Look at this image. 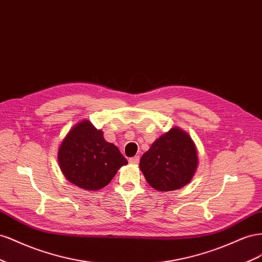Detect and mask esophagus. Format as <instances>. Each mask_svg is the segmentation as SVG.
Listing matches in <instances>:
<instances>
[{"mask_svg": "<svg viewBox=\"0 0 262 262\" xmlns=\"http://www.w3.org/2000/svg\"><path fill=\"white\" fill-rule=\"evenodd\" d=\"M129 162L132 164H138L139 162V157L136 156V157H133V158H129Z\"/></svg>", "mask_w": 262, "mask_h": 262, "instance_id": "1", "label": "esophagus"}]
</instances>
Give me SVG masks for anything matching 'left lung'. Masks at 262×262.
<instances>
[{"mask_svg": "<svg viewBox=\"0 0 262 262\" xmlns=\"http://www.w3.org/2000/svg\"><path fill=\"white\" fill-rule=\"evenodd\" d=\"M199 164L196 146L179 127L157 138L141 157L139 168L151 188L160 192L181 189L195 174Z\"/></svg>", "mask_w": 262, "mask_h": 262, "instance_id": "obj_1", "label": "left lung"}]
</instances>
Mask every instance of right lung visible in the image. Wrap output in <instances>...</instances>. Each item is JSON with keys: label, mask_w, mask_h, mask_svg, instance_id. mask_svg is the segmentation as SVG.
I'll use <instances>...</instances> for the list:
<instances>
[{"label": "right lung", "mask_w": 262, "mask_h": 262, "mask_svg": "<svg viewBox=\"0 0 262 262\" xmlns=\"http://www.w3.org/2000/svg\"><path fill=\"white\" fill-rule=\"evenodd\" d=\"M58 162L67 180L85 191L103 189L117 170L128 163L88 119L77 123L67 134L58 149Z\"/></svg>", "instance_id": "add662e5"}]
</instances>
